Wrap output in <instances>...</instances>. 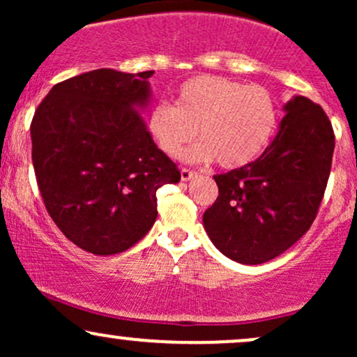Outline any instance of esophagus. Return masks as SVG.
I'll list each match as a JSON object with an SVG mask.
<instances>
[{"label": "esophagus", "instance_id": "34e87169", "mask_svg": "<svg viewBox=\"0 0 357 357\" xmlns=\"http://www.w3.org/2000/svg\"><path fill=\"white\" fill-rule=\"evenodd\" d=\"M196 174H198L196 171L186 169V167H183V169H181V179H183V181H190V179L195 178Z\"/></svg>", "mask_w": 357, "mask_h": 357}]
</instances>
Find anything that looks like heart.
Returning <instances> with one entry per match:
<instances>
[{
    "instance_id": "heart-1",
    "label": "heart",
    "mask_w": 357,
    "mask_h": 357,
    "mask_svg": "<svg viewBox=\"0 0 357 357\" xmlns=\"http://www.w3.org/2000/svg\"><path fill=\"white\" fill-rule=\"evenodd\" d=\"M277 119V102L261 85L196 75L179 85L174 105L162 102L151 109L147 129L167 155H178L199 134L203 141L183 158L198 162L215 159L225 169H235L264 153Z\"/></svg>"
}]
</instances>
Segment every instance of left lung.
Returning <instances> with one entry per match:
<instances>
[{
  "mask_svg": "<svg viewBox=\"0 0 357 357\" xmlns=\"http://www.w3.org/2000/svg\"><path fill=\"white\" fill-rule=\"evenodd\" d=\"M285 112L260 158L213 176L218 198L204 211V230L238 264H265L292 247L314 223L324 198L333 124L321 105L302 96L287 102Z\"/></svg>",
  "mask_w": 357,
  "mask_h": 357,
  "instance_id": "obj_1",
  "label": "left lung"
}]
</instances>
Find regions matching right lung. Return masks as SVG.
Segmentation results:
<instances>
[{"label":"right lung","mask_w":357,"mask_h":357,"mask_svg":"<svg viewBox=\"0 0 357 357\" xmlns=\"http://www.w3.org/2000/svg\"><path fill=\"white\" fill-rule=\"evenodd\" d=\"M154 70L99 68L53 85L31 121V159L48 215L77 247L116 255L158 218L155 191L181 179L134 109Z\"/></svg>","instance_id":"obj_1"}]
</instances>
